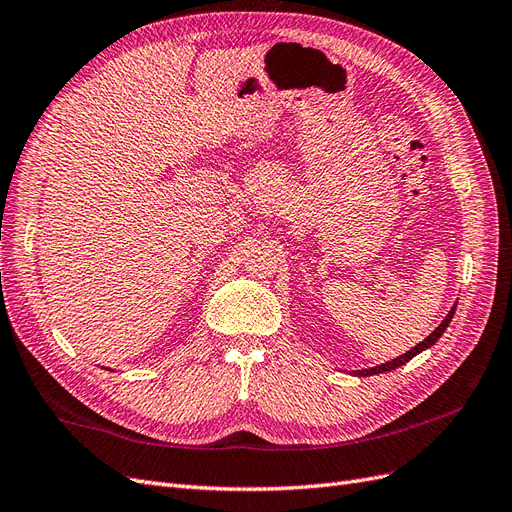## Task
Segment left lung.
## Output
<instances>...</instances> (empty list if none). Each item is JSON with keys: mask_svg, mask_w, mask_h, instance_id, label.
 I'll list each match as a JSON object with an SVG mask.
<instances>
[{"mask_svg": "<svg viewBox=\"0 0 512 512\" xmlns=\"http://www.w3.org/2000/svg\"><path fill=\"white\" fill-rule=\"evenodd\" d=\"M453 315H455V306L449 310V315L444 317V321L434 329V332L427 336L423 342H419L417 346H412V349L408 351V353H404V355H400V357H395V359H391V361H387V364H383V366H376V368H370V370H357V374L359 376H372V374H381V372H391V370H395V368H400V366H404L406 361H410L412 357L415 355H419L421 351H425V349H430L432 344H436V340L444 334V329L449 327V323H451V319H453Z\"/></svg>", "mask_w": 512, "mask_h": 512, "instance_id": "1", "label": "left lung"}]
</instances>
